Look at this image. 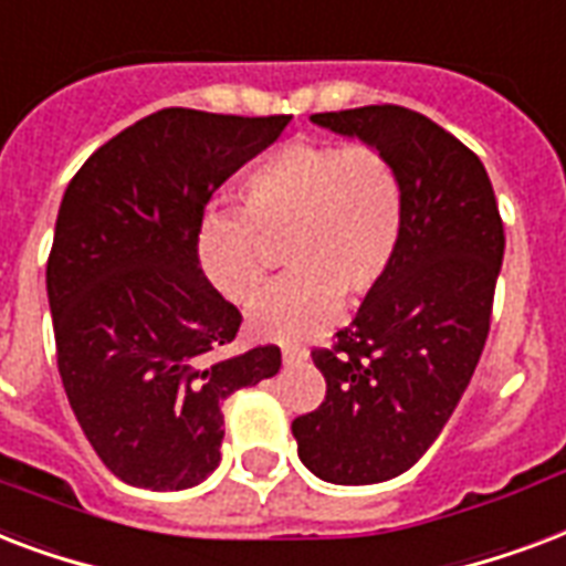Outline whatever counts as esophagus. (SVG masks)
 Wrapping results in <instances>:
<instances>
[{
  "instance_id": "1",
  "label": "esophagus",
  "mask_w": 566,
  "mask_h": 566,
  "mask_svg": "<svg viewBox=\"0 0 566 566\" xmlns=\"http://www.w3.org/2000/svg\"><path fill=\"white\" fill-rule=\"evenodd\" d=\"M306 357H310V352L306 348H301V345H283V363H304Z\"/></svg>"
}]
</instances>
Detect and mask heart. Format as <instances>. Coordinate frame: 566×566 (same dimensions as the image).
Wrapping results in <instances>:
<instances>
[{
	"label": "heart",
	"instance_id": "b5f03b06",
	"mask_svg": "<svg viewBox=\"0 0 566 566\" xmlns=\"http://www.w3.org/2000/svg\"><path fill=\"white\" fill-rule=\"evenodd\" d=\"M241 212L206 214L195 235L203 277L248 304L271 271V244L286 242L292 274L251 306L265 339H306L336 318L343 295L360 301L387 277L405 233V182L371 144L297 142L251 170Z\"/></svg>",
	"mask_w": 566,
	"mask_h": 566
}]
</instances>
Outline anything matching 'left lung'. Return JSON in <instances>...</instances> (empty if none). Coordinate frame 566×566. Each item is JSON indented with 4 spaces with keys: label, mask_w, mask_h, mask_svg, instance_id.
Instances as JSON below:
<instances>
[{
    "label": "left lung",
    "mask_w": 566,
    "mask_h": 566,
    "mask_svg": "<svg viewBox=\"0 0 566 566\" xmlns=\"http://www.w3.org/2000/svg\"><path fill=\"white\" fill-rule=\"evenodd\" d=\"M396 161L405 233L387 277L313 363L324 401L297 416V454L333 484H378L407 472L440 437L490 333L505 227L475 153L405 105L313 115Z\"/></svg>",
    "instance_id": "1"
}]
</instances>
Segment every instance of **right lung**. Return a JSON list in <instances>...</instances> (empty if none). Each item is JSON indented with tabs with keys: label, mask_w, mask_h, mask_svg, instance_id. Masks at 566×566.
Returning <instances> with one entry per match:
<instances>
[{
	"label": "right lung",
	"mask_w": 566,
	"mask_h": 566,
	"mask_svg": "<svg viewBox=\"0 0 566 566\" xmlns=\"http://www.w3.org/2000/svg\"><path fill=\"white\" fill-rule=\"evenodd\" d=\"M292 115L161 108L70 179L46 260L55 357L99 461L147 490L195 488L218 467L221 405L277 375V345L221 354L242 313L203 277L197 227Z\"/></svg>",
	"instance_id": "obj_1"
}]
</instances>
